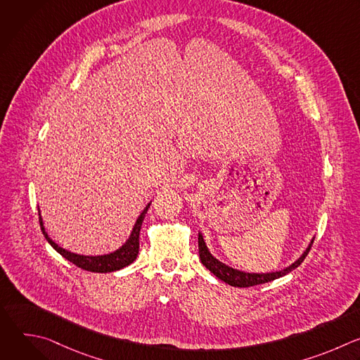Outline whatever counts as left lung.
<instances>
[{"label":"left lung","instance_id":"left-lung-1","mask_svg":"<svg viewBox=\"0 0 360 360\" xmlns=\"http://www.w3.org/2000/svg\"><path fill=\"white\" fill-rule=\"evenodd\" d=\"M314 243V238L311 240V243L307 245L306 250L299 256V258L289 265L288 268L282 269V271H276V272H266V274H252V272H243L235 268H231L225 264H222L221 261H218L215 256L210 252L207 243L203 240L202 233H198V246H199V259L203 264V266L210 269L218 279L224 281L225 283L235 286V288H249V286H255V285H262L271 281H275L278 278H282L285 275H288L289 272H292L293 269H296L306 258V255L309 253L311 248Z\"/></svg>","mask_w":360,"mask_h":360}]
</instances>
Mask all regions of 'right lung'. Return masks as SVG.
<instances>
[{
  "instance_id": "1",
  "label": "right lung",
  "mask_w": 360,
  "mask_h": 360,
  "mask_svg": "<svg viewBox=\"0 0 360 360\" xmlns=\"http://www.w3.org/2000/svg\"><path fill=\"white\" fill-rule=\"evenodd\" d=\"M149 205L150 203L146 205L143 211L141 212V215L138 217L128 240L120 249H117L111 253H107V255H96V256L78 255V253L70 252V250L58 246L53 239L48 236V233L45 231V226H44V222H42V218H41V212L38 210L39 225H41V231H42L45 239L48 240V243L53 246L61 256H64L67 261L72 262L74 265H77L78 268H81L84 271L98 272V274H108V272L120 271V269L131 265L136 259L138 252H139V232H141V226H142V222H143V218H145V214L149 208Z\"/></svg>"
}]
</instances>
